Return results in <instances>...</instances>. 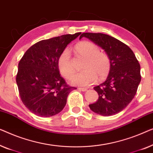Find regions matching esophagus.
Returning a JSON list of instances; mask_svg holds the SVG:
<instances>
[{
    "instance_id": "esophagus-1",
    "label": "esophagus",
    "mask_w": 153,
    "mask_h": 153,
    "mask_svg": "<svg viewBox=\"0 0 153 153\" xmlns=\"http://www.w3.org/2000/svg\"><path fill=\"white\" fill-rule=\"evenodd\" d=\"M78 89L80 90V91H87V88H81V87H79Z\"/></svg>"
}]
</instances>
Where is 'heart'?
<instances>
[{"instance_id": "1", "label": "heart", "mask_w": 153, "mask_h": 153, "mask_svg": "<svg viewBox=\"0 0 153 153\" xmlns=\"http://www.w3.org/2000/svg\"><path fill=\"white\" fill-rule=\"evenodd\" d=\"M75 50L79 55L86 58L84 62L83 71L75 75L71 78V84L77 86H89L97 79H102L107 76L111 68L110 58L108 55L100 51L99 47L88 41L79 42ZM58 68L61 74L69 79L75 73L69 50L65 49L59 55L57 61Z\"/></svg>"}]
</instances>
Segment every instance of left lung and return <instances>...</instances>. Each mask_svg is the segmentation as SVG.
Here are the masks:
<instances>
[{
  "label": "left lung",
  "mask_w": 153,
  "mask_h": 153,
  "mask_svg": "<svg viewBox=\"0 0 153 153\" xmlns=\"http://www.w3.org/2000/svg\"><path fill=\"white\" fill-rule=\"evenodd\" d=\"M88 38L101 47L110 58L111 68L107 78L94 87L98 94L90 109L98 114L114 115L128 106L136 95L141 82L140 64L128 46L113 36L102 33H82L79 39Z\"/></svg>",
  "instance_id": "obj_1"
}]
</instances>
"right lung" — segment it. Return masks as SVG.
<instances>
[{
    "label": "right lung",
    "mask_w": 153,
    "mask_h": 153,
    "mask_svg": "<svg viewBox=\"0 0 153 153\" xmlns=\"http://www.w3.org/2000/svg\"><path fill=\"white\" fill-rule=\"evenodd\" d=\"M81 33L64 34L33 45L19 63L16 81L25 107L39 117L59 113L66 104L70 87L59 74L57 61L67 45Z\"/></svg>",
    "instance_id": "obj_1"
}]
</instances>
